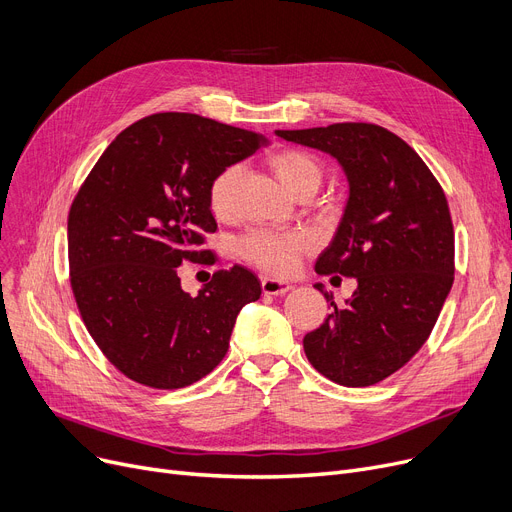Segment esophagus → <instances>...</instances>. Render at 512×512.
Here are the masks:
<instances>
[{"label":"esophagus","mask_w":512,"mask_h":512,"mask_svg":"<svg viewBox=\"0 0 512 512\" xmlns=\"http://www.w3.org/2000/svg\"><path fill=\"white\" fill-rule=\"evenodd\" d=\"M260 285H262V291L266 296H281V294H287V291L291 289L289 283L279 281V279H271V277H262Z\"/></svg>","instance_id":"obj_1"}]
</instances>
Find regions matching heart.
Masks as SVG:
<instances>
[{
    "mask_svg": "<svg viewBox=\"0 0 512 512\" xmlns=\"http://www.w3.org/2000/svg\"><path fill=\"white\" fill-rule=\"evenodd\" d=\"M266 164L271 166L281 185L300 196L304 191H316L323 183L325 168L321 160L298 148L275 150ZM239 181V166L229 164L218 170L208 185V208L216 218H227L233 212L235 185ZM237 256L271 275H291L302 256L314 248V239L304 231H273L252 229L237 239Z\"/></svg>",
    "mask_w": 512,
    "mask_h": 512,
    "instance_id": "1",
    "label": "heart"
}]
</instances>
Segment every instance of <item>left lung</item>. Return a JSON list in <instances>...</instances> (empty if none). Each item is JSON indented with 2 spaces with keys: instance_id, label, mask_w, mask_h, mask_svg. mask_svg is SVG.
Here are the masks:
<instances>
[{
  "instance_id": "8db88e82",
  "label": "left lung",
  "mask_w": 512,
  "mask_h": 512,
  "mask_svg": "<svg viewBox=\"0 0 512 512\" xmlns=\"http://www.w3.org/2000/svg\"><path fill=\"white\" fill-rule=\"evenodd\" d=\"M329 152L350 179V200L319 275L356 277L358 287L304 335L312 367L346 387L383 381L431 335L454 283V227L446 193L421 156L373 123L277 131Z\"/></svg>"
}]
</instances>
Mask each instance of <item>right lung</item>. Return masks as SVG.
Listing matches in <instances>:
<instances>
[{
    "instance_id": "obj_1",
    "label": "right lung",
    "mask_w": 512,
    "mask_h": 512,
    "mask_svg": "<svg viewBox=\"0 0 512 512\" xmlns=\"http://www.w3.org/2000/svg\"><path fill=\"white\" fill-rule=\"evenodd\" d=\"M254 131L187 112L145 116L108 145L68 212V269L81 319L125 377L179 389L206 377L229 350L243 304L260 298L256 275L216 271L196 298L179 264H214L208 185L256 152Z\"/></svg>"
}]
</instances>
